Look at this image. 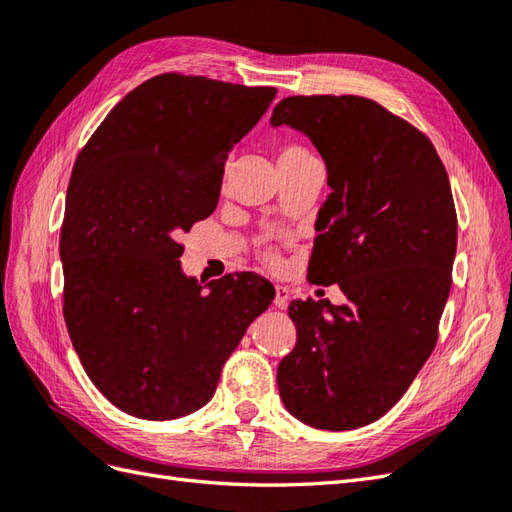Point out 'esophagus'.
<instances>
[{"label": "esophagus", "mask_w": 512, "mask_h": 512, "mask_svg": "<svg viewBox=\"0 0 512 512\" xmlns=\"http://www.w3.org/2000/svg\"><path fill=\"white\" fill-rule=\"evenodd\" d=\"M273 303H275L277 309H286L288 303H290V288L277 284L275 286V301Z\"/></svg>", "instance_id": "1"}]
</instances>
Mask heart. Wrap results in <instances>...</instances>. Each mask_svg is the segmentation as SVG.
I'll return each instance as SVG.
<instances>
[{
  "label": "heart",
  "instance_id": "obj_1",
  "mask_svg": "<svg viewBox=\"0 0 512 512\" xmlns=\"http://www.w3.org/2000/svg\"><path fill=\"white\" fill-rule=\"evenodd\" d=\"M305 158H312V156H309L307 149L301 147V145L286 143V145L277 149V164H280V162H297V160H305Z\"/></svg>",
  "mask_w": 512,
  "mask_h": 512
}]
</instances>
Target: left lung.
I'll return each mask as SVG.
<instances>
[{
	"label": "left lung",
	"instance_id": "left-lung-1",
	"mask_svg": "<svg viewBox=\"0 0 512 512\" xmlns=\"http://www.w3.org/2000/svg\"><path fill=\"white\" fill-rule=\"evenodd\" d=\"M271 123L301 130L327 164L333 192L307 280L348 299L288 305L297 344L277 389L305 425L363 427L397 404L436 348L457 252L451 183L429 138L369 98L290 96Z\"/></svg>",
	"mask_w": 512,
	"mask_h": 512
}]
</instances>
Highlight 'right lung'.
Wrapping results in <instances>:
<instances>
[{"mask_svg": "<svg viewBox=\"0 0 512 512\" xmlns=\"http://www.w3.org/2000/svg\"><path fill=\"white\" fill-rule=\"evenodd\" d=\"M275 94L158 74L104 117L74 162L59 235L66 327L89 380L136 418L203 408L275 297L256 273H228L203 292L179 262V235L218 207L230 149Z\"/></svg>", "mask_w": 512, "mask_h": 512, "instance_id": "add662e5", "label": "right lung"}]
</instances>
